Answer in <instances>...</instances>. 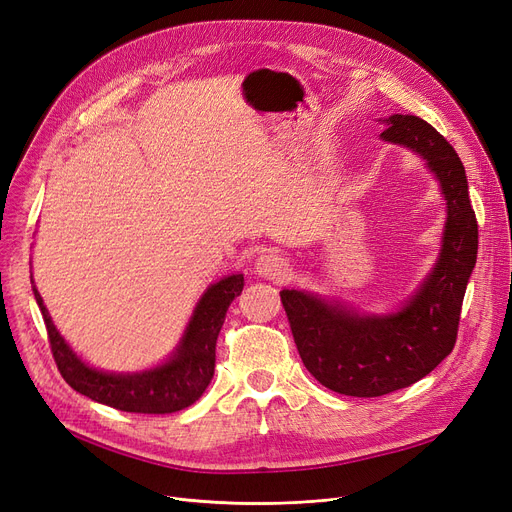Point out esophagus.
Returning a JSON list of instances; mask_svg holds the SVG:
<instances>
[{
  "instance_id": "1",
  "label": "esophagus",
  "mask_w": 512,
  "mask_h": 512,
  "mask_svg": "<svg viewBox=\"0 0 512 512\" xmlns=\"http://www.w3.org/2000/svg\"><path fill=\"white\" fill-rule=\"evenodd\" d=\"M286 259L278 253H263L257 263H255V270L261 278H270V280H276V278H282L284 272H286Z\"/></svg>"
}]
</instances>
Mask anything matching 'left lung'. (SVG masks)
<instances>
[{
  "instance_id": "1",
  "label": "left lung",
  "mask_w": 512,
  "mask_h": 512,
  "mask_svg": "<svg viewBox=\"0 0 512 512\" xmlns=\"http://www.w3.org/2000/svg\"><path fill=\"white\" fill-rule=\"evenodd\" d=\"M382 139L419 153L448 205L440 259L421 290L386 317H357L301 290H282L294 344L313 378L338 394L373 398L407 388L454 348L469 276L477 259V220L463 161L417 116H390Z\"/></svg>"
}]
</instances>
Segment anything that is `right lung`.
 <instances>
[{
  "label": "right lung",
  "mask_w": 512,
  "mask_h": 512,
  "mask_svg": "<svg viewBox=\"0 0 512 512\" xmlns=\"http://www.w3.org/2000/svg\"><path fill=\"white\" fill-rule=\"evenodd\" d=\"M242 286V274L209 286L176 348V355L166 365L132 375L103 373L80 361L53 326L37 288L33 292L45 321L53 361L70 388L118 411L164 415L191 407L209 386L215 367V342L224 326L226 311L242 292Z\"/></svg>",
  "instance_id": "obj_1"
}]
</instances>
